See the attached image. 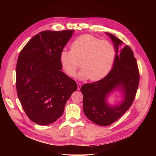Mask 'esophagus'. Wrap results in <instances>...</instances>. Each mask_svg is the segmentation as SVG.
I'll use <instances>...</instances> for the list:
<instances>
[{"label": "esophagus", "instance_id": "1", "mask_svg": "<svg viewBox=\"0 0 156 156\" xmlns=\"http://www.w3.org/2000/svg\"><path fill=\"white\" fill-rule=\"evenodd\" d=\"M81 88V84L80 83H77V89L80 90Z\"/></svg>", "mask_w": 156, "mask_h": 156}]
</instances>
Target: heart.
<instances>
[{
	"label": "heart",
	"instance_id": "heart-1",
	"mask_svg": "<svg viewBox=\"0 0 156 156\" xmlns=\"http://www.w3.org/2000/svg\"><path fill=\"white\" fill-rule=\"evenodd\" d=\"M71 49L63 50L60 53L62 67L69 76H74L80 66L79 61L82 68L77 77L81 80L90 78L92 81H98L111 70L115 50L110 42L85 34L73 41Z\"/></svg>",
	"mask_w": 156,
	"mask_h": 156
}]
</instances>
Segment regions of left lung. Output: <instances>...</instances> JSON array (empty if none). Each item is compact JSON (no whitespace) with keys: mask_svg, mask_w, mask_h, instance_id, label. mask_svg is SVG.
I'll return each instance as SVG.
<instances>
[{"mask_svg":"<svg viewBox=\"0 0 156 156\" xmlns=\"http://www.w3.org/2000/svg\"><path fill=\"white\" fill-rule=\"evenodd\" d=\"M105 34L111 38L115 50L113 67L103 79L83 84L80 88L85 115L91 121L101 126L111 125L129 110L139 82L137 62L130 47L123 45V42L111 34ZM116 90L122 94V100L118 104L111 105L107 98Z\"/></svg>","mask_w":156,"mask_h":156,"instance_id":"left-lung-1","label":"left lung"}]
</instances>
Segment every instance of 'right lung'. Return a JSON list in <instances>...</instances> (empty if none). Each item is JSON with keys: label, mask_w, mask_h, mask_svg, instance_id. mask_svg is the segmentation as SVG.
Instances as JSON below:
<instances>
[{"label": "right lung", "mask_w": 156, "mask_h": 156, "mask_svg": "<svg viewBox=\"0 0 156 156\" xmlns=\"http://www.w3.org/2000/svg\"><path fill=\"white\" fill-rule=\"evenodd\" d=\"M74 30H44L23 47L16 67V88L23 109L39 125L59 118L67 100L77 89L76 82L61 70L60 53Z\"/></svg>", "instance_id": "add662e5"}]
</instances>
